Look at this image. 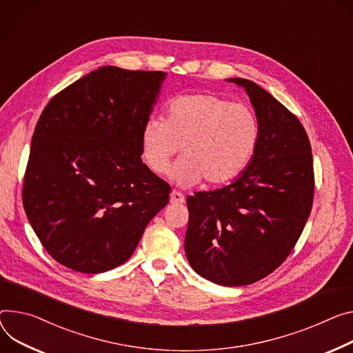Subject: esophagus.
Returning a JSON list of instances; mask_svg holds the SVG:
<instances>
[{
    "label": "esophagus",
    "mask_w": 353,
    "mask_h": 353,
    "mask_svg": "<svg viewBox=\"0 0 353 353\" xmlns=\"http://www.w3.org/2000/svg\"><path fill=\"white\" fill-rule=\"evenodd\" d=\"M170 203L172 204H181V203H184V196L180 193V191L173 190L170 193Z\"/></svg>",
    "instance_id": "1"
}]
</instances>
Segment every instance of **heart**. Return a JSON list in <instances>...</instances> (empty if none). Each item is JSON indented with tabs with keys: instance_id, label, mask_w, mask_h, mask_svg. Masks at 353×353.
<instances>
[{
	"instance_id": "1",
	"label": "heart",
	"mask_w": 353,
	"mask_h": 353,
	"mask_svg": "<svg viewBox=\"0 0 353 353\" xmlns=\"http://www.w3.org/2000/svg\"><path fill=\"white\" fill-rule=\"evenodd\" d=\"M259 121L242 103L214 94L180 95L169 103L168 119L150 117L142 128V154L154 173H165L181 146L170 179L194 185L228 183L252 160L259 142Z\"/></svg>"
}]
</instances>
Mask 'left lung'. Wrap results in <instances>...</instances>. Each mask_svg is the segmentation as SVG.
Listing matches in <instances>:
<instances>
[{"label": "left lung", "instance_id": "8db88e82", "mask_svg": "<svg viewBox=\"0 0 353 353\" xmlns=\"http://www.w3.org/2000/svg\"><path fill=\"white\" fill-rule=\"evenodd\" d=\"M227 80L249 95L259 142L231 184L187 197L184 249L201 277L236 287L266 277L293 250L311 212L314 169L299 118L256 83Z\"/></svg>", "mask_w": 353, "mask_h": 353}]
</instances>
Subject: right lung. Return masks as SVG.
I'll use <instances>...</instances> for the list:
<instances>
[{
    "label": "right lung",
    "mask_w": 353,
    "mask_h": 353,
    "mask_svg": "<svg viewBox=\"0 0 353 353\" xmlns=\"http://www.w3.org/2000/svg\"><path fill=\"white\" fill-rule=\"evenodd\" d=\"M165 72L104 66L57 92L30 142L22 203L60 265L103 273L131 258L170 185L142 162Z\"/></svg>",
    "instance_id": "obj_1"
}]
</instances>
